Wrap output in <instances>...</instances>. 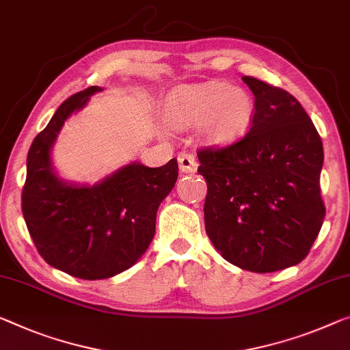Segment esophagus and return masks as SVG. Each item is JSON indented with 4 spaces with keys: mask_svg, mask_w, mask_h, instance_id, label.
Returning <instances> with one entry per match:
<instances>
[{
    "mask_svg": "<svg viewBox=\"0 0 350 350\" xmlns=\"http://www.w3.org/2000/svg\"><path fill=\"white\" fill-rule=\"evenodd\" d=\"M178 164L183 174H191V172L197 170V161L189 153L178 154Z\"/></svg>",
    "mask_w": 350,
    "mask_h": 350,
    "instance_id": "obj_1",
    "label": "esophagus"
}]
</instances>
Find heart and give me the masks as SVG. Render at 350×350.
<instances>
[{"label":"heart","mask_w":350,"mask_h":350,"mask_svg":"<svg viewBox=\"0 0 350 350\" xmlns=\"http://www.w3.org/2000/svg\"><path fill=\"white\" fill-rule=\"evenodd\" d=\"M164 116L170 125L181 130L200 125L208 144L236 142L254 122L255 100L249 90L225 81L183 84L169 94Z\"/></svg>","instance_id":"heart-1"}]
</instances>
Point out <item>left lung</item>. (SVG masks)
<instances>
[{
  "instance_id": "1",
  "label": "left lung",
  "mask_w": 350,
  "mask_h": 350,
  "mask_svg": "<svg viewBox=\"0 0 350 350\" xmlns=\"http://www.w3.org/2000/svg\"><path fill=\"white\" fill-rule=\"evenodd\" d=\"M243 81L255 95L250 131L230 147L198 152L205 227L231 265L275 272L299 265L319 234L324 148L291 94L252 77Z\"/></svg>"
}]
</instances>
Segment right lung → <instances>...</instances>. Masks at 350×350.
I'll return each instance as SVG.
<instances>
[{
  "mask_svg": "<svg viewBox=\"0 0 350 350\" xmlns=\"http://www.w3.org/2000/svg\"><path fill=\"white\" fill-rule=\"evenodd\" d=\"M103 88L67 98L31 144L21 193L25 222L40 256L83 280L114 277L136 265L153 241L161 202L174 189L178 163L161 167L133 161L94 185L64 180L51 150L64 123Z\"/></svg>",
  "mask_w": 350,
  "mask_h": 350,
  "instance_id": "add662e5",
  "label": "right lung"
}]
</instances>
